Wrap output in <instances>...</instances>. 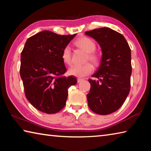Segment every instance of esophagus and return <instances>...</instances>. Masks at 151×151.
I'll list each match as a JSON object with an SVG mask.
<instances>
[{
  "label": "esophagus",
  "mask_w": 151,
  "mask_h": 151,
  "mask_svg": "<svg viewBox=\"0 0 151 151\" xmlns=\"http://www.w3.org/2000/svg\"><path fill=\"white\" fill-rule=\"evenodd\" d=\"M83 81V79H82V78H77V82L78 83H81V82H82Z\"/></svg>",
  "instance_id": "obj_1"
}]
</instances>
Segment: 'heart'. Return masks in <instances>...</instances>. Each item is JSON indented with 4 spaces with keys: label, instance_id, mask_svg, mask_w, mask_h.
<instances>
[{
    "label": "heart",
    "instance_id": "obj_1",
    "mask_svg": "<svg viewBox=\"0 0 151 151\" xmlns=\"http://www.w3.org/2000/svg\"><path fill=\"white\" fill-rule=\"evenodd\" d=\"M76 45L79 48L87 52L86 60H91V62L96 63L99 61V55L94 52L96 48V44L93 40L86 37H83L76 41ZM61 58L64 63L67 65L71 63L72 52L69 45H66L63 48L61 54ZM94 66L90 63H86L84 65H73L70 66L68 70L70 75L75 76L78 78L85 77L93 72Z\"/></svg>",
    "mask_w": 151,
    "mask_h": 151
}]
</instances>
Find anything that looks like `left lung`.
<instances>
[{"label":"left lung","instance_id":"8db88e82","mask_svg":"<svg viewBox=\"0 0 151 151\" xmlns=\"http://www.w3.org/2000/svg\"><path fill=\"white\" fill-rule=\"evenodd\" d=\"M101 47V66L89 79L91 90L86 95L89 108L96 114L106 115L123 104L131 89V52L121 33L107 27L85 32Z\"/></svg>","mask_w":151,"mask_h":151}]
</instances>
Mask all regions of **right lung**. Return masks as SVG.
<instances>
[{
  "label": "right lung",
  "instance_id": "right-lung-1",
  "mask_svg": "<svg viewBox=\"0 0 151 151\" xmlns=\"http://www.w3.org/2000/svg\"><path fill=\"white\" fill-rule=\"evenodd\" d=\"M76 36L60 35L43 30L27 39L20 55V75L27 100L47 114L63 109L68 88L77 83L73 76H63L66 69L61 58L63 48Z\"/></svg>",
  "mask_w": 151,
  "mask_h": 151
}]
</instances>
